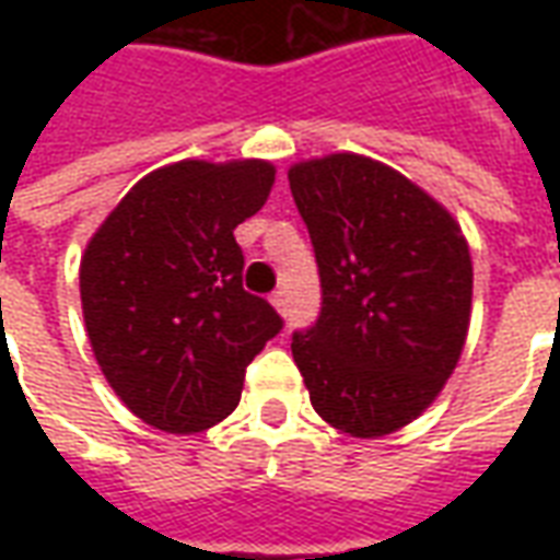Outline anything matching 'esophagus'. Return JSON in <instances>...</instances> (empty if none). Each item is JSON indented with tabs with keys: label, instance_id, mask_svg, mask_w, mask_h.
I'll use <instances>...</instances> for the list:
<instances>
[{
	"label": "esophagus",
	"instance_id": "34e87169",
	"mask_svg": "<svg viewBox=\"0 0 560 560\" xmlns=\"http://www.w3.org/2000/svg\"><path fill=\"white\" fill-rule=\"evenodd\" d=\"M269 303L276 305L281 315H288V291H281V288H279V291L269 296Z\"/></svg>",
	"mask_w": 560,
	"mask_h": 560
}]
</instances>
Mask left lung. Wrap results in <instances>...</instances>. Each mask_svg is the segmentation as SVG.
Returning <instances> with one entry per match:
<instances>
[{"label":"left lung","instance_id":"8db88e82","mask_svg":"<svg viewBox=\"0 0 560 560\" xmlns=\"http://www.w3.org/2000/svg\"><path fill=\"white\" fill-rule=\"evenodd\" d=\"M320 315L291 341L315 411L353 438L420 417L453 375L470 320L468 243L453 215L381 161L293 164Z\"/></svg>","mask_w":560,"mask_h":560}]
</instances>
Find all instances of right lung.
Listing matches in <instances>:
<instances>
[{"mask_svg":"<svg viewBox=\"0 0 560 560\" xmlns=\"http://www.w3.org/2000/svg\"><path fill=\"white\" fill-rule=\"evenodd\" d=\"M269 161H176L143 176L80 260L92 351L131 413L203 432L240 405L248 363L279 312L243 288L233 228L267 203Z\"/></svg>","mask_w":560,"mask_h":560,"instance_id":"1","label":"right lung"}]
</instances>
